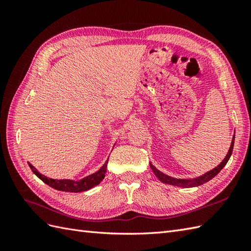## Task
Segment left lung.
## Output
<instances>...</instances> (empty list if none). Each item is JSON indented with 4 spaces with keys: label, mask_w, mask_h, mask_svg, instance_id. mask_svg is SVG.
Returning <instances> with one entry per match:
<instances>
[{
    "label": "left lung",
    "mask_w": 251,
    "mask_h": 251,
    "mask_svg": "<svg viewBox=\"0 0 251 251\" xmlns=\"http://www.w3.org/2000/svg\"><path fill=\"white\" fill-rule=\"evenodd\" d=\"M234 139H235V136L233 137L231 147H230V150H228L226 158L223 159V161L219 165H218L217 167H215L214 169H211L210 172H208V173L204 174L202 176H201V177H199V178L189 179V180H186V179H176V178H173V177H169V176L163 174L162 172H159V170L154 167L151 163H150V167L153 170L154 175H155L156 177L158 178V180H161L162 182H164V183H167V184H170V185L182 186V188H192V186H197V185L204 184V183L208 182V181H209V180H211L214 177H216V176L221 172V169L226 165L227 161H228V159H230V157L232 155L233 147H234Z\"/></svg>",
    "instance_id": "left-lung-1"
}]
</instances>
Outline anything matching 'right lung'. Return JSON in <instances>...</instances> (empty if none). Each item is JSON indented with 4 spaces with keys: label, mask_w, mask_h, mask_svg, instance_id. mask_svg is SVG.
<instances>
[{
    "label": "right lung",
    "mask_w": 251,
    "mask_h": 251,
    "mask_svg": "<svg viewBox=\"0 0 251 251\" xmlns=\"http://www.w3.org/2000/svg\"><path fill=\"white\" fill-rule=\"evenodd\" d=\"M29 166L31 168L32 172H33L37 177H39L43 182H45L46 184H49L50 188L52 189H56L58 191H63V192H84V191H87L89 189L94 188V186L98 185L101 181L103 180L104 178V175L106 172V166H108V161H106L103 166L101 167L98 172H96L95 174H92L87 176V177H85L81 180H77V181H74V180H69V179H62V180H57V179H51L46 177V176L40 174L37 172V169L34 168L33 166L30 163Z\"/></svg>",
    "instance_id": "1"
}]
</instances>
